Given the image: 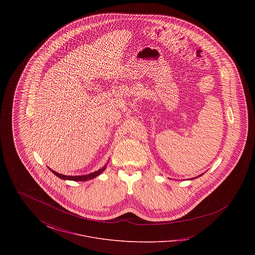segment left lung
<instances>
[{
    "mask_svg": "<svg viewBox=\"0 0 255 255\" xmlns=\"http://www.w3.org/2000/svg\"><path fill=\"white\" fill-rule=\"evenodd\" d=\"M202 175H203V174H202ZM202 175H200V176H198V177H201ZM198 177H195V179H196V178H198ZM193 179H194V178H191V179H189V180H193Z\"/></svg>",
    "mask_w": 255,
    "mask_h": 255,
    "instance_id": "1",
    "label": "left lung"
}]
</instances>
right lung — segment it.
<instances>
[{
  "label": "right lung",
  "mask_w": 255,
  "mask_h": 255,
  "mask_svg": "<svg viewBox=\"0 0 255 255\" xmlns=\"http://www.w3.org/2000/svg\"><path fill=\"white\" fill-rule=\"evenodd\" d=\"M107 167V164L104 165L102 168L95 171L93 173H90V174H87V175H81V176H66V175H62L59 174L53 170L49 168L55 176H57L58 178H60L62 180H68V181H75V182H84V181H89V180H92V179H95L97 176H99L104 170L106 169Z\"/></svg>",
  "instance_id": "1"
}]
</instances>
